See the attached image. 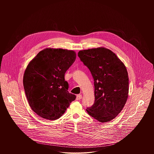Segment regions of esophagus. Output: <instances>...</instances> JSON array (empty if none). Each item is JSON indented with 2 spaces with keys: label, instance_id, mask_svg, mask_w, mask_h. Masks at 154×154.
Returning a JSON list of instances; mask_svg holds the SVG:
<instances>
[{
  "label": "esophagus",
  "instance_id": "esophagus-1",
  "mask_svg": "<svg viewBox=\"0 0 154 154\" xmlns=\"http://www.w3.org/2000/svg\"><path fill=\"white\" fill-rule=\"evenodd\" d=\"M82 96L80 94V95H77V97H76V100H80V99H82Z\"/></svg>",
  "mask_w": 154,
  "mask_h": 154
}]
</instances>
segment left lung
I'll use <instances>...</instances> for the list:
<instances>
[{
  "label": "left lung",
  "mask_w": 154,
  "mask_h": 154,
  "mask_svg": "<svg viewBox=\"0 0 154 154\" xmlns=\"http://www.w3.org/2000/svg\"><path fill=\"white\" fill-rule=\"evenodd\" d=\"M94 80V104L87 111L100 122H109L123 109L129 93V77L124 63L112 51L97 47L79 52Z\"/></svg>",
  "instance_id": "obj_1"
}]
</instances>
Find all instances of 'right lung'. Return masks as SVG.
Masks as SVG:
<instances>
[{
  "label": "right lung",
  "mask_w": 154,
  "mask_h": 154,
  "mask_svg": "<svg viewBox=\"0 0 154 154\" xmlns=\"http://www.w3.org/2000/svg\"><path fill=\"white\" fill-rule=\"evenodd\" d=\"M76 58L73 50L47 48L39 52L26 67L23 88L30 107L48 120L60 117L75 99L68 92L65 74Z\"/></svg>",
  "instance_id": "1"
}]
</instances>
